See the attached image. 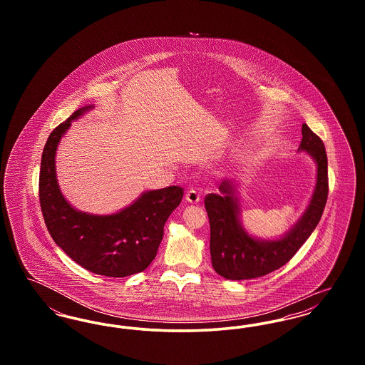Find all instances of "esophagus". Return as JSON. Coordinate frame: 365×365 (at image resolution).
Listing matches in <instances>:
<instances>
[{
    "label": "esophagus",
    "instance_id": "34e87169",
    "mask_svg": "<svg viewBox=\"0 0 365 365\" xmlns=\"http://www.w3.org/2000/svg\"><path fill=\"white\" fill-rule=\"evenodd\" d=\"M200 200H201V195H200L198 191L191 189V190L186 192V201H187V202L197 204V202H200Z\"/></svg>",
    "mask_w": 365,
    "mask_h": 365
}]
</instances>
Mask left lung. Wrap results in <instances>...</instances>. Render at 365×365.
Listing matches in <instances>:
<instances>
[{
	"mask_svg": "<svg viewBox=\"0 0 365 365\" xmlns=\"http://www.w3.org/2000/svg\"><path fill=\"white\" fill-rule=\"evenodd\" d=\"M298 150L307 152L317 165V180L311 202L294 227L282 238L262 241L249 235L240 222V205L232 182L223 180L220 194L205 197L210 225V259L215 271L230 280L260 278L297 253L320 222L329 195L327 153L323 140L304 123Z\"/></svg>",
	"mask_w": 365,
	"mask_h": 365,
	"instance_id": "obj_1",
	"label": "left lung"
}]
</instances>
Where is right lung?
I'll return each instance as SVG.
<instances>
[{
	"mask_svg": "<svg viewBox=\"0 0 365 365\" xmlns=\"http://www.w3.org/2000/svg\"><path fill=\"white\" fill-rule=\"evenodd\" d=\"M93 105L75 110L57 125L43 148L39 171V202L53 241L87 271L109 278L142 272L155 260L164 225L183 198V189L170 186L142 192L130 207L113 215H90L72 208L61 194L54 157L58 142Z\"/></svg>",
	"mask_w": 365,
	"mask_h": 365,
	"instance_id": "right-lung-1",
	"label": "right lung"
}]
</instances>
